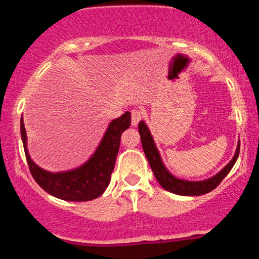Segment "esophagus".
I'll return each instance as SVG.
<instances>
[{"label":"esophagus","instance_id":"1","mask_svg":"<svg viewBox=\"0 0 259 259\" xmlns=\"http://www.w3.org/2000/svg\"><path fill=\"white\" fill-rule=\"evenodd\" d=\"M142 118V111L139 108H134L132 111V124L134 126L138 125L139 121L141 120Z\"/></svg>","mask_w":259,"mask_h":259}]
</instances>
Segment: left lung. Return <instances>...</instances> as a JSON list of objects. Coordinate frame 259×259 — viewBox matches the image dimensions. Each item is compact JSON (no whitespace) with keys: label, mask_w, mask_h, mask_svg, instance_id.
I'll list each match as a JSON object with an SVG mask.
<instances>
[{"label":"left lung","mask_w":259,"mask_h":259,"mask_svg":"<svg viewBox=\"0 0 259 259\" xmlns=\"http://www.w3.org/2000/svg\"><path fill=\"white\" fill-rule=\"evenodd\" d=\"M139 133L140 138H141L142 148H144V152L146 154L147 160L148 163H150L151 169H152L157 181H158L160 186H162L163 189L167 190V191L181 196H200L214 190L215 187L222 183V180L227 177L229 171L231 170V168L234 167L235 162H236L240 153V144H237L236 152H235L233 159H231L218 174L207 180L187 181L183 179H178L174 175L169 173L168 169L165 168L164 164H163L162 158H160L158 150H157L156 144H154L152 139V135H151L150 130H148L145 121H140L139 123Z\"/></svg>","instance_id":"1"}]
</instances>
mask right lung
Wrapping results in <instances>:
<instances>
[{"mask_svg":"<svg viewBox=\"0 0 259 259\" xmlns=\"http://www.w3.org/2000/svg\"><path fill=\"white\" fill-rule=\"evenodd\" d=\"M132 123L130 112L109 123L99 147L88 162L73 170L51 173L44 170L32 162L26 147V132L23 118L20 119V134L24 146L26 162L35 181L46 192L64 201L84 202L97 198L105 192L114 169L115 158L120 146V136Z\"/></svg>","mask_w":259,"mask_h":259,"instance_id":"1","label":"right lung"}]
</instances>
